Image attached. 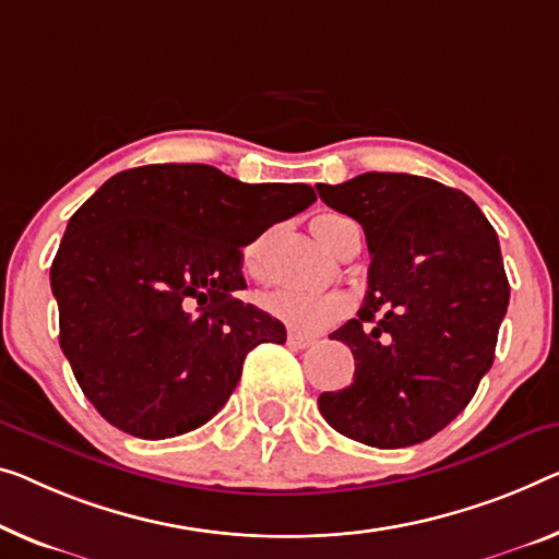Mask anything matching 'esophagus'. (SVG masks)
Segmentation results:
<instances>
[{
    "mask_svg": "<svg viewBox=\"0 0 559 559\" xmlns=\"http://www.w3.org/2000/svg\"><path fill=\"white\" fill-rule=\"evenodd\" d=\"M313 344H316L313 336H304V333H296V331L288 333V346H294V348H308V346H313Z\"/></svg>",
    "mask_w": 559,
    "mask_h": 559,
    "instance_id": "esophagus-1",
    "label": "esophagus"
}]
</instances>
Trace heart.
Segmentation results:
<instances>
[{"label": "heart", "instance_id": "b5f03b06", "mask_svg": "<svg viewBox=\"0 0 559 559\" xmlns=\"http://www.w3.org/2000/svg\"><path fill=\"white\" fill-rule=\"evenodd\" d=\"M352 223L344 215L336 213H321L316 215L311 228L316 233V238L321 240L323 246L333 248L336 243L338 230ZM258 243L248 248L246 255L248 261L255 255ZM261 306L269 311L273 319H278L286 323L288 329H294L298 333H319L323 329L333 326L341 319H346L352 313V296L344 294V290H298V288H276L269 290L261 298Z\"/></svg>", "mask_w": 559, "mask_h": 559}]
</instances>
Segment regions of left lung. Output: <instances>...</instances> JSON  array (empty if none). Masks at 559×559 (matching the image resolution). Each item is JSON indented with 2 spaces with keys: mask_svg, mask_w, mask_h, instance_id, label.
<instances>
[{
  "mask_svg": "<svg viewBox=\"0 0 559 559\" xmlns=\"http://www.w3.org/2000/svg\"><path fill=\"white\" fill-rule=\"evenodd\" d=\"M316 190L361 223L371 255L359 316L331 333L352 348L354 381L323 391L319 409L361 444H419L464 412L495 361L510 304L497 233L469 195L419 175Z\"/></svg>",
  "mask_w": 559,
  "mask_h": 559,
  "instance_id": "left-lung-1",
  "label": "left lung"
}]
</instances>
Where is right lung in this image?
<instances>
[{
    "instance_id": "add662e5",
    "label": "right lung",
    "mask_w": 559,
    "mask_h": 559,
    "mask_svg": "<svg viewBox=\"0 0 559 559\" xmlns=\"http://www.w3.org/2000/svg\"><path fill=\"white\" fill-rule=\"evenodd\" d=\"M316 190L248 186L211 165L112 175L67 223L49 271L60 346L112 427L140 439L198 429L223 409L263 341L286 329L243 304V248Z\"/></svg>"
}]
</instances>
